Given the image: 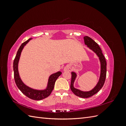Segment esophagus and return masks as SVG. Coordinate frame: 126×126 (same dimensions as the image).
I'll return each instance as SVG.
<instances>
[{
	"label": "esophagus",
	"mask_w": 126,
	"mask_h": 126,
	"mask_svg": "<svg viewBox=\"0 0 126 126\" xmlns=\"http://www.w3.org/2000/svg\"><path fill=\"white\" fill-rule=\"evenodd\" d=\"M64 71H70V68L68 67V66H66V67H64Z\"/></svg>",
	"instance_id": "1"
}]
</instances>
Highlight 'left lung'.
Wrapping results in <instances>:
<instances>
[{
  "label": "left lung",
  "instance_id": "1",
  "mask_svg": "<svg viewBox=\"0 0 126 126\" xmlns=\"http://www.w3.org/2000/svg\"><path fill=\"white\" fill-rule=\"evenodd\" d=\"M85 41V44L88 47H89L91 49L96 53L98 56L99 57V59L101 63V74L99 80L98 82L97 86L94 88L90 91L83 92V91L76 89L74 87V82L76 77V74L74 72H71V80L70 84V89L73 93L81 98H87L93 96L94 94H97L101 88L104 85V83L106 78V72H107V63L105 58V56L103 55L101 49L97 43H96L93 39L88 36H85L83 38Z\"/></svg>",
  "mask_w": 126,
  "mask_h": 126
}]
</instances>
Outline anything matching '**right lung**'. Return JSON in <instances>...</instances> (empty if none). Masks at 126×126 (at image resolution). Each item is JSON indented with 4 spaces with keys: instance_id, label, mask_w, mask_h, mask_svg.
<instances>
[{
    "instance_id": "1",
    "label": "right lung",
    "mask_w": 126,
    "mask_h": 126,
    "mask_svg": "<svg viewBox=\"0 0 126 126\" xmlns=\"http://www.w3.org/2000/svg\"><path fill=\"white\" fill-rule=\"evenodd\" d=\"M31 39V38H30L28 40L25 41L24 43H23L21 45L19 48L18 49V50L17 52L16 56L14 59L13 63L14 79L15 82H16V84L18 88L19 89V90L21 92L25 95H26L27 97H28V98L33 100H40L47 98L50 94L52 90L54 89L55 83L56 80L58 78L59 76L62 74V72L58 71L55 74L51 75L50 77H49L47 88L44 90H37L32 89L26 86L24 83L22 82L21 80L19 77V75L18 71V61L20 58L21 52L22 50V49H23L24 46H25L26 44Z\"/></svg>"
}]
</instances>
